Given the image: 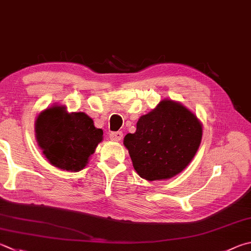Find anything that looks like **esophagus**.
<instances>
[{
	"label": "esophagus",
	"instance_id": "34e87169",
	"mask_svg": "<svg viewBox=\"0 0 251 251\" xmlns=\"http://www.w3.org/2000/svg\"><path fill=\"white\" fill-rule=\"evenodd\" d=\"M110 138L113 141H121L123 139V133L122 131H113L110 134Z\"/></svg>",
	"mask_w": 251,
	"mask_h": 251
}]
</instances>
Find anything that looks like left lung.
<instances>
[{
	"instance_id": "left-lung-1",
	"label": "left lung",
	"mask_w": 251,
	"mask_h": 251,
	"mask_svg": "<svg viewBox=\"0 0 251 251\" xmlns=\"http://www.w3.org/2000/svg\"><path fill=\"white\" fill-rule=\"evenodd\" d=\"M202 134V123L194 113L180 102L165 99L139 117L135 133L125 136L124 146L140 177L168 180L192 161Z\"/></svg>"
}]
</instances>
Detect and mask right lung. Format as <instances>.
Masks as SVG:
<instances>
[{
    "label": "right lung",
    "mask_w": 251,
    "mask_h": 251,
    "mask_svg": "<svg viewBox=\"0 0 251 251\" xmlns=\"http://www.w3.org/2000/svg\"><path fill=\"white\" fill-rule=\"evenodd\" d=\"M38 147L52 166L61 170L78 172L88 165L103 130L83 112L67 111L66 105H52L40 112L35 122Z\"/></svg>",
    "instance_id": "obj_1"
}]
</instances>
